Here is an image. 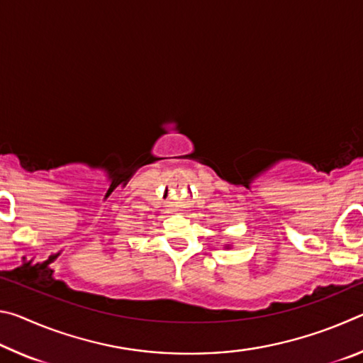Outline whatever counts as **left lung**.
Segmentation results:
<instances>
[{"label": "left lung", "instance_id": "1", "mask_svg": "<svg viewBox=\"0 0 363 363\" xmlns=\"http://www.w3.org/2000/svg\"><path fill=\"white\" fill-rule=\"evenodd\" d=\"M224 248H225V250H230V248H232V245H230V243H227V245H224Z\"/></svg>", "mask_w": 363, "mask_h": 363}]
</instances>
